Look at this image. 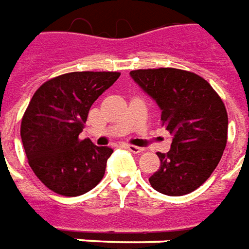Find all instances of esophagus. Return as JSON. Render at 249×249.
<instances>
[{"label":"esophagus","mask_w":249,"mask_h":249,"mask_svg":"<svg viewBox=\"0 0 249 249\" xmlns=\"http://www.w3.org/2000/svg\"><path fill=\"white\" fill-rule=\"evenodd\" d=\"M126 149L130 150V151H131V153H134V154H138V153H142V151H143V149H142V147L134 146V144H127V146H126Z\"/></svg>","instance_id":"obj_1"}]
</instances>
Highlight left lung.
<instances>
[{
    "label": "left lung",
    "mask_w": 249,
    "mask_h": 249,
    "mask_svg": "<svg viewBox=\"0 0 249 249\" xmlns=\"http://www.w3.org/2000/svg\"><path fill=\"white\" fill-rule=\"evenodd\" d=\"M130 75L160 106L162 126L173 135L170 151L157 153L161 166L149 178L150 185L162 195L192 193L211 177L227 146L224 102L195 72L150 68Z\"/></svg>",
    "instance_id": "1"
}]
</instances>
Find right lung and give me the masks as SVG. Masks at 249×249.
<instances>
[{
  "instance_id": "obj_1",
  "label": "right lung",
  "mask_w": 249,
  "mask_h": 249,
  "mask_svg": "<svg viewBox=\"0 0 249 249\" xmlns=\"http://www.w3.org/2000/svg\"><path fill=\"white\" fill-rule=\"evenodd\" d=\"M119 72H70L37 88L21 121L28 163L48 189L67 197L84 195L102 181L112 154L108 146L80 139L88 111Z\"/></svg>"
}]
</instances>
